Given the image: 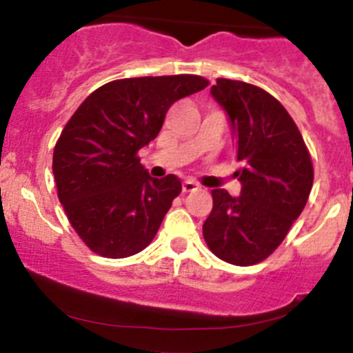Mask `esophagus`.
Returning <instances> with one entry per match:
<instances>
[{
    "instance_id": "esophagus-1",
    "label": "esophagus",
    "mask_w": 353,
    "mask_h": 353,
    "mask_svg": "<svg viewBox=\"0 0 353 353\" xmlns=\"http://www.w3.org/2000/svg\"><path fill=\"white\" fill-rule=\"evenodd\" d=\"M198 188H200V186H198V184L194 183V181L188 179V181H184V183H183V193H190V191L198 190Z\"/></svg>"
}]
</instances>
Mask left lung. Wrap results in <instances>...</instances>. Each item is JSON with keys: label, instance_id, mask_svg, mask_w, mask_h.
I'll use <instances>...</instances> for the list:
<instances>
[{"label": "left lung", "instance_id": "obj_1", "mask_svg": "<svg viewBox=\"0 0 353 353\" xmlns=\"http://www.w3.org/2000/svg\"><path fill=\"white\" fill-rule=\"evenodd\" d=\"M210 94L232 129L241 193L212 191L203 238L224 262L253 265L281 245L302 214L312 190V162L293 119L268 91L217 79Z\"/></svg>", "mask_w": 353, "mask_h": 353}]
</instances>
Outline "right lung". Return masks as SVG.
Instances as JSON below:
<instances>
[{
  "mask_svg": "<svg viewBox=\"0 0 353 353\" xmlns=\"http://www.w3.org/2000/svg\"><path fill=\"white\" fill-rule=\"evenodd\" d=\"M207 85L200 75L119 79L93 91L67 122L53 152L58 200L98 255L131 256L155 238L181 181L150 176L138 152L157 138L170 105Z\"/></svg>",
  "mask_w": 353,
  "mask_h": 353,
  "instance_id": "right-lung-1",
  "label": "right lung"
}]
</instances>
